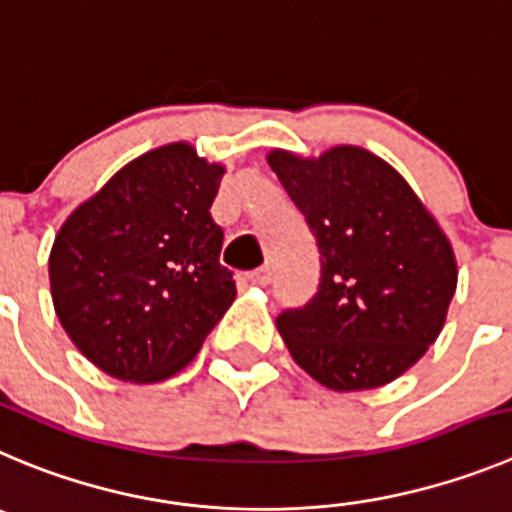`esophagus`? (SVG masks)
<instances>
[{"instance_id":"34e87169","label":"esophagus","mask_w":512,"mask_h":512,"mask_svg":"<svg viewBox=\"0 0 512 512\" xmlns=\"http://www.w3.org/2000/svg\"><path fill=\"white\" fill-rule=\"evenodd\" d=\"M247 283H250V285H257V288H267V285L272 283V272H270V267H260V270L250 272V275H247Z\"/></svg>"}]
</instances>
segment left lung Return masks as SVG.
<instances>
[{
	"instance_id": "left-lung-1",
	"label": "left lung",
	"mask_w": 512,
	"mask_h": 512,
	"mask_svg": "<svg viewBox=\"0 0 512 512\" xmlns=\"http://www.w3.org/2000/svg\"><path fill=\"white\" fill-rule=\"evenodd\" d=\"M321 252L318 293L278 315L290 356L318 384L364 391L437 341L457 288L450 242L412 186L366 148L267 156Z\"/></svg>"
}]
</instances>
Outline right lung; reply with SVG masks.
<instances>
[{
	"label": "right lung",
	"mask_w": 512,
	"mask_h": 512,
	"mask_svg": "<svg viewBox=\"0 0 512 512\" xmlns=\"http://www.w3.org/2000/svg\"><path fill=\"white\" fill-rule=\"evenodd\" d=\"M224 166L169 143L123 166L62 224L50 252L55 313L100 371L174 376L234 300L224 232L209 214Z\"/></svg>",
	"instance_id": "add662e5"
}]
</instances>
